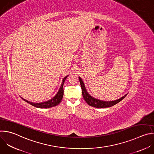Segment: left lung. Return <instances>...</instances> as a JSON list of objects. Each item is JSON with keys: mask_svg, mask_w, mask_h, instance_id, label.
I'll list each match as a JSON object with an SVG mask.
<instances>
[{"mask_svg": "<svg viewBox=\"0 0 154 154\" xmlns=\"http://www.w3.org/2000/svg\"><path fill=\"white\" fill-rule=\"evenodd\" d=\"M79 79L80 83V85H81V87H82V96L83 97V99H85V100L86 101V102L87 103L88 105H89L91 106L96 107V108H103L110 107V106H112L116 105V103H118L120 101H121L127 95V94H126L125 95L123 96L121 98H119L118 99H116L115 100H112V101H105V100H101L97 99L96 98L93 97L88 93V91L86 89V88H85V85L83 83V81L82 80L81 77H79Z\"/></svg>", "mask_w": 154, "mask_h": 154, "instance_id": "obj_1", "label": "left lung"}]
</instances>
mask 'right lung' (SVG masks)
Instances as JSON below:
<instances>
[{
	"mask_svg": "<svg viewBox=\"0 0 154 154\" xmlns=\"http://www.w3.org/2000/svg\"><path fill=\"white\" fill-rule=\"evenodd\" d=\"M68 77V75L66 76L65 77L63 78L61 86L59 88L58 91L57 92V93L55 94V96L54 97H53L51 99L45 101V102H40V103H34L32 102H30L26 99H24V98L21 97L24 100H25L26 102L30 103V105L36 107V108H51V107H53V106H55L57 105H58L61 101L62 99H63V85L66 79V78Z\"/></svg>",
	"mask_w": 154,
	"mask_h": 154,
	"instance_id": "add662e5",
	"label": "right lung"
}]
</instances>
